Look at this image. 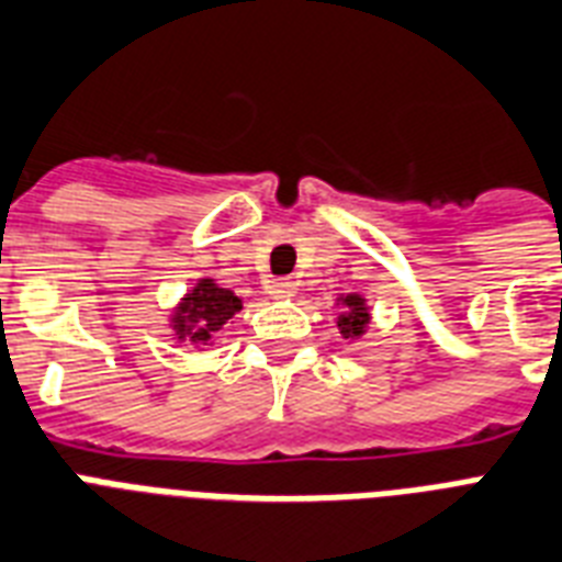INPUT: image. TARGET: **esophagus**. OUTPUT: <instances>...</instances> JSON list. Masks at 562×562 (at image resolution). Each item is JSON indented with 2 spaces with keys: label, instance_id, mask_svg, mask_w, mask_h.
<instances>
[{
  "label": "esophagus",
  "instance_id": "1",
  "mask_svg": "<svg viewBox=\"0 0 562 562\" xmlns=\"http://www.w3.org/2000/svg\"><path fill=\"white\" fill-rule=\"evenodd\" d=\"M296 282L294 280H271L268 282V294L277 296V300H285V296H294Z\"/></svg>",
  "mask_w": 562,
  "mask_h": 562
}]
</instances>
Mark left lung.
<instances>
[{
    "label": "left lung",
    "mask_w": 562,
    "mask_h": 562,
    "mask_svg": "<svg viewBox=\"0 0 562 562\" xmlns=\"http://www.w3.org/2000/svg\"><path fill=\"white\" fill-rule=\"evenodd\" d=\"M369 326V305L360 294L340 296V314H337V328L346 340H358Z\"/></svg>",
    "instance_id": "left-lung-1"
}]
</instances>
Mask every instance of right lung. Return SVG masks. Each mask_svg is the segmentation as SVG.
Instances as JSON below:
<instances>
[{
  "mask_svg": "<svg viewBox=\"0 0 562 562\" xmlns=\"http://www.w3.org/2000/svg\"><path fill=\"white\" fill-rule=\"evenodd\" d=\"M241 308V300L231 289L216 285V280H199L190 294L176 305L170 326L176 340H187L193 346H210L218 328Z\"/></svg>",
  "mask_w": 562,
  "mask_h": 562,
  "instance_id": "1",
  "label": "right lung"
}]
</instances>
